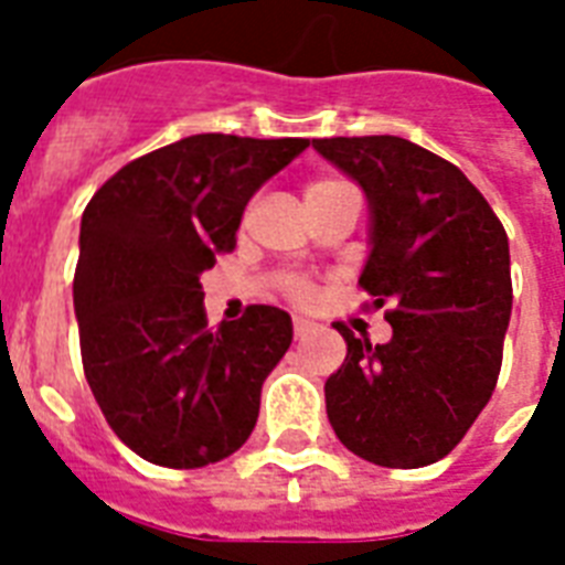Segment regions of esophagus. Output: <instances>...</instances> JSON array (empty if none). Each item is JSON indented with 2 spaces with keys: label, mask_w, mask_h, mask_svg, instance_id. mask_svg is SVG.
I'll use <instances>...</instances> for the list:
<instances>
[{
  "label": "esophagus",
  "mask_w": 565,
  "mask_h": 565,
  "mask_svg": "<svg viewBox=\"0 0 565 565\" xmlns=\"http://www.w3.org/2000/svg\"><path fill=\"white\" fill-rule=\"evenodd\" d=\"M313 328H317V322H310L305 317H292V334L296 337H308Z\"/></svg>",
  "instance_id": "obj_1"
}]
</instances>
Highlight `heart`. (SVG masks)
I'll use <instances>...</instances> for the list:
<instances>
[{"label": "heart", "instance_id": "heart-1", "mask_svg": "<svg viewBox=\"0 0 565 565\" xmlns=\"http://www.w3.org/2000/svg\"><path fill=\"white\" fill-rule=\"evenodd\" d=\"M334 184H337V181H313V184H308V193H313V190L334 188ZM287 292H290L292 299L308 301L310 299V284L301 281V278H287Z\"/></svg>", "mask_w": 565, "mask_h": 565}]
</instances>
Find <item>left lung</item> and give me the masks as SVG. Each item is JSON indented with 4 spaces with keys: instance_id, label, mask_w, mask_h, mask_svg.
<instances>
[{
    "instance_id": "left-lung-1",
    "label": "left lung",
    "mask_w": 565,
    "mask_h": 565,
    "mask_svg": "<svg viewBox=\"0 0 565 565\" xmlns=\"http://www.w3.org/2000/svg\"><path fill=\"white\" fill-rule=\"evenodd\" d=\"M370 202L361 287L390 305V343L337 326L349 352L326 381L331 428L386 469L437 463L487 407L513 308L504 225L478 188L404 137L313 140Z\"/></svg>"
}]
</instances>
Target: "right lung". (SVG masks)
Here are the masks:
<instances>
[{"mask_svg": "<svg viewBox=\"0 0 565 565\" xmlns=\"http://www.w3.org/2000/svg\"><path fill=\"white\" fill-rule=\"evenodd\" d=\"M308 146L184 137L126 163L84 207L73 281L84 375L114 434L149 463H216L255 428L292 319L252 305L213 331L199 278L234 248L248 199Z\"/></svg>", "mask_w": 565, "mask_h": 565, "instance_id": "right-lung-1", "label": "right lung"}]
</instances>
